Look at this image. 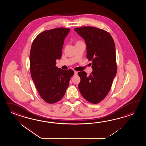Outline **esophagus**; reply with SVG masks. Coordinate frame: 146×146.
<instances>
[{"instance_id":"34e87169","label":"esophagus","mask_w":146,"mask_h":146,"mask_svg":"<svg viewBox=\"0 0 146 146\" xmlns=\"http://www.w3.org/2000/svg\"><path fill=\"white\" fill-rule=\"evenodd\" d=\"M78 74V72L76 71H74V76H77Z\"/></svg>"}]
</instances>
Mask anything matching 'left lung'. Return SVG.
<instances>
[{
	"instance_id": "left-lung-1",
	"label": "left lung",
	"mask_w": 146,
	"mask_h": 146,
	"mask_svg": "<svg viewBox=\"0 0 146 146\" xmlns=\"http://www.w3.org/2000/svg\"><path fill=\"white\" fill-rule=\"evenodd\" d=\"M86 43L87 57L92 60L93 71L88 76L78 72L81 95L88 102L97 104L105 98L111 88L117 72L115 43L109 32L92 27L74 28Z\"/></svg>"
}]
</instances>
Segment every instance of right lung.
I'll return each mask as SVG.
<instances>
[{
    "instance_id": "obj_1",
    "label": "right lung",
    "mask_w": 146,
    "mask_h": 146,
    "mask_svg": "<svg viewBox=\"0 0 146 146\" xmlns=\"http://www.w3.org/2000/svg\"><path fill=\"white\" fill-rule=\"evenodd\" d=\"M70 29L58 28L38 34L33 40L30 54L32 80L40 96L46 102L55 103L62 99L74 74L72 69L57 67L61 58L65 38Z\"/></svg>"
}]
</instances>
